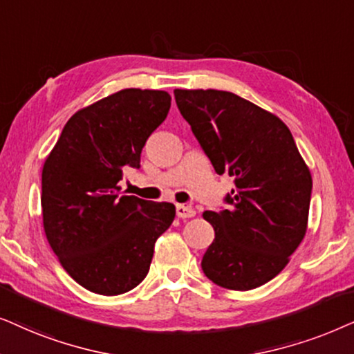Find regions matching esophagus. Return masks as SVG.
I'll return each instance as SVG.
<instances>
[{"instance_id": "esophagus-1", "label": "esophagus", "mask_w": 354, "mask_h": 354, "mask_svg": "<svg viewBox=\"0 0 354 354\" xmlns=\"http://www.w3.org/2000/svg\"><path fill=\"white\" fill-rule=\"evenodd\" d=\"M176 215L180 216V218H192V216L196 215V210L189 205L180 204V205H176Z\"/></svg>"}]
</instances>
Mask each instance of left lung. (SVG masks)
Here are the masks:
<instances>
[{"label": "left lung", "instance_id": "left-lung-1", "mask_svg": "<svg viewBox=\"0 0 354 354\" xmlns=\"http://www.w3.org/2000/svg\"><path fill=\"white\" fill-rule=\"evenodd\" d=\"M176 105L218 174L234 178L228 209L204 212L215 239L202 257L207 279L257 288L283 270L303 241L313 178L280 118L223 91H174Z\"/></svg>", "mask_w": 354, "mask_h": 354}]
</instances>
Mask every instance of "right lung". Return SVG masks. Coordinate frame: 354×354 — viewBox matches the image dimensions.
Instances as JSON below:
<instances>
[{
	"label": "right lung",
	"mask_w": 354,
	"mask_h": 354,
	"mask_svg": "<svg viewBox=\"0 0 354 354\" xmlns=\"http://www.w3.org/2000/svg\"><path fill=\"white\" fill-rule=\"evenodd\" d=\"M163 91L124 88L74 113L41 171V214L51 249L84 288L115 296L149 273L153 246L173 223L169 202L120 196L126 168H140L149 136L167 118Z\"/></svg>",
	"instance_id": "obj_1"
}]
</instances>
